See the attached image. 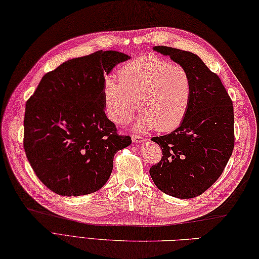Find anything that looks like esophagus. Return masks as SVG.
I'll use <instances>...</instances> for the list:
<instances>
[{
	"label": "esophagus",
	"instance_id": "1",
	"mask_svg": "<svg viewBox=\"0 0 259 259\" xmlns=\"http://www.w3.org/2000/svg\"><path fill=\"white\" fill-rule=\"evenodd\" d=\"M132 141H133L134 143H142V142H145L146 140L141 135H136V134H133L132 135Z\"/></svg>",
	"mask_w": 259,
	"mask_h": 259
}]
</instances>
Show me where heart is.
<instances>
[{
  "label": "heart",
  "mask_w": 259,
  "mask_h": 259,
  "mask_svg": "<svg viewBox=\"0 0 259 259\" xmlns=\"http://www.w3.org/2000/svg\"><path fill=\"white\" fill-rule=\"evenodd\" d=\"M117 81L109 79L103 90L106 113L115 124L128 123L137 103L141 130L168 132L184 119L192 96V79L186 68L144 57L123 67Z\"/></svg>",
  "instance_id": "heart-1"
}]
</instances>
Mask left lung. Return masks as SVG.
I'll list each match as a JSON object with an SVG mask.
<instances>
[{
	"label": "left lung",
	"mask_w": 259,
	"mask_h": 259,
	"mask_svg": "<svg viewBox=\"0 0 259 259\" xmlns=\"http://www.w3.org/2000/svg\"><path fill=\"white\" fill-rule=\"evenodd\" d=\"M154 49L187 69L192 96L179 127L151 138L160 146L162 157L149 174L163 193L194 198L220 178L234 149L233 102L219 75L197 55L167 46Z\"/></svg>",
	"instance_id": "left-lung-1"
}]
</instances>
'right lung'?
Instances as JSON below:
<instances>
[{"label":"right lung","instance_id":"right-lung-1","mask_svg":"<svg viewBox=\"0 0 259 259\" xmlns=\"http://www.w3.org/2000/svg\"><path fill=\"white\" fill-rule=\"evenodd\" d=\"M130 57L98 50L61 64L41 78L26 102L24 149L38 179L60 195L98 191L114 155L132 143L104 112L105 75Z\"/></svg>","mask_w":259,"mask_h":259}]
</instances>
